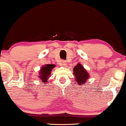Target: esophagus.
<instances>
[{
	"mask_svg": "<svg viewBox=\"0 0 126 126\" xmlns=\"http://www.w3.org/2000/svg\"><path fill=\"white\" fill-rule=\"evenodd\" d=\"M59 64L60 65H62V66H64V67H65V66H67V63H66L65 61H61L59 63Z\"/></svg>",
	"mask_w": 126,
	"mask_h": 126,
	"instance_id": "1",
	"label": "esophagus"
}]
</instances>
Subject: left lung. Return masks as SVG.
I'll list each match as a JSON object with an SVG mask.
<instances>
[{
  "instance_id": "8db88e82",
  "label": "left lung",
  "mask_w": 126,
  "mask_h": 126,
  "mask_svg": "<svg viewBox=\"0 0 126 126\" xmlns=\"http://www.w3.org/2000/svg\"><path fill=\"white\" fill-rule=\"evenodd\" d=\"M73 73L75 76L76 82L78 85H81L86 83V80L90 77V74L88 73L86 70L83 68L80 63H78L74 67L73 69Z\"/></svg>"
}]
</instances>
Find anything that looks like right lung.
<instances>
[{"mask_svg": "<svg viewBox=\"0 0 126 126\" xmlns=\"http://www.w3.org/2000/svg\"><path fill=\"white\" fill-rule=\"evenodd\" d=\"M55 65L53 64H46L44 66H43L40 71V79L43 82L46 83L47 82V79L50 76L51 71H52V69L55 67Z\"/></svg>", "mask_w": 126, "mask_h": 126, "instance_id": "right-lung-1", "label": "right lung"}]
</instances>
